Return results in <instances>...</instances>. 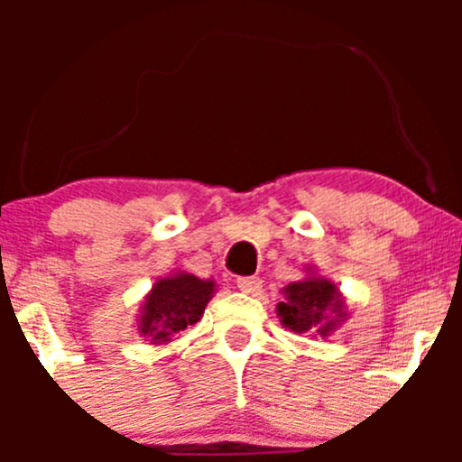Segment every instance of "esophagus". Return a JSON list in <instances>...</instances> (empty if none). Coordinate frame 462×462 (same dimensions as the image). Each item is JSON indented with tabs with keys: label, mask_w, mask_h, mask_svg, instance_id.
Wrapping results in <instances>:
<instances>
[{
	"label": "esophagus",
	"mask_w": 462,
	"mask_h": 462,
	"mask_svg": "<svg viewBox=\"0 0 462 462\" xmlns=\"http://www.w3.org/2000/svg\"><path fill=\"white\" fill-rule=\"evenodd\" d=\"M236 288L245 295H257L261 291V279L259 277H239L236 279Z\"/></svg>",
	"instance_id": "34e87169"
}]
</instances>
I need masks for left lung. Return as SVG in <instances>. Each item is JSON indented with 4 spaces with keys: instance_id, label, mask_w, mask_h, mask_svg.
<instances>
[{
    "instance_id": "1",
    "label": "left lung",
    "mask_w": 462,
    "mask_h": 462,
    "mask_svg": "<svg viewBox=\"0 0 462 462\" xmlns=\"http://www.w3.org/2000/svg\"><path fill=\"white\" fill-rule=\"evenodd\" d=\"M309 277L283 288V301L277 304V315L292 333H310L313 337H328L344 319L346 304L337 283L321 277L313 268Z\"/></svg>"
}]
</instances>
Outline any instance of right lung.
Instances as JSON below:
<instances>
[{
  "label": "right lung",
  "instance_id": "obj_1",
  "mask_svg": "<svg viewBox=\"0 0 462 462\" xmlns=\"http://www.w3.org/2000/svg\"><path fill=\"white\" fill-rule=\"evenodd\" d=\"M214 291L217 283L212 279H199L197 274L183 270L161 277L141 306L138 335L153 346L170 344L174 335L203 318Z\"/></svg>",
  "mask_w": 462,
  "mask_h": 462
}]
</instances>
